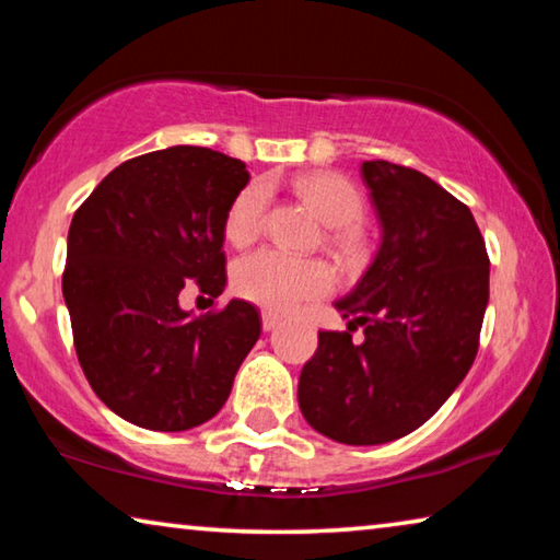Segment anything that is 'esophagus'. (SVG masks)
<instances>
[{
    "label": "esophagus",
    "instance_id": "34e87169",
    "mask_svg": "<svg viewBox=\"0 0 560 560\" xmlns=\"http://www.w3.org/2000/svg\"><path fill=\"white\" fill-rule=\"evenodd\" d=\"M281 324V318L277 314H271V311H264L261 314V328L264 330H273Z\"/></svg>",
    "mask_w": 560,
    "mask_h": 560
}]
</instances>
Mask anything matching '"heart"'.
<instances>
[{"label": "heart", "mask_w": 560, "mask_h": 560, "mask_svg": "<svg viewBox=\"0 0 560 560\" xmlns=\"http://www.w3.org/2000/svg\"><path fill=\"white\" fill-rule=\"evenodd\" d=\"M296 192L306 200L326 224L334 226L330 244L343 257H358L363 240L355 222L363 217L365 202L358 187L340 173H311L296 179ZM269 200V185L249 183L234 197L224 217L226 240L244 246L257 240L261 230L264 207ZM234 291L242 299L273 311L289 314L303 301L326 299L336 289L334 269L320 259H296L277 249H259L246 254L234 267Z\"/></svg>", "instance_id": "1"}]
</instances>
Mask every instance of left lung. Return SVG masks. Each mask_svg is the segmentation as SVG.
<instances>
[{"label": "left lung", "mask_w": 560, "mask_h": 560, "mask_svg": "<svg viewBox=\"0 0 560 560\" xmlns=\"http://www.w3.org/2000/svg\"><path fill=\"white\" fill-rule=\"evenodd\" d=\"M383 240L336 308L343 330H318L299 377V407L316 432L383 444L420 428L477 358L489 303V257L469 207L428 175L387 160L360 165Z\"/></svg>", "instance_id": "left-lung-1"}]
</instances>
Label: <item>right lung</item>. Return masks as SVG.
Listing matches in <instances>:
<instances>
[{
    "label": "right lung",
    "instance_id": "add662e5",
    "mask_svg": "<svg viewBox=\"0 0 560 560\" xmlns=\"http://www.w3.org/2000/svg\"><path fill=\"white\" fill-rule=\"evenodd\" d=\"M249 183L242 160L175 145L126 160L75 210L61 279L83 375L122 420L183 432L222 410L261 334L232 299L195 318L179 291L226 283L224 217Z\"/></svg>",
    "mask_w": 560,
    "mask_h": 560
}]
</instances>
